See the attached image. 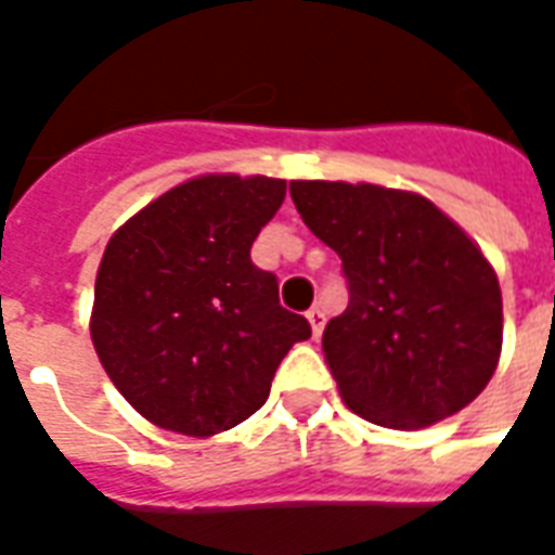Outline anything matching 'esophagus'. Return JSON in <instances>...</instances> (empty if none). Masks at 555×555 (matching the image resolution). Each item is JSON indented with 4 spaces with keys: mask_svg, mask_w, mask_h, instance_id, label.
Instances as JSON below:
<instances>
[{
    "mask_svg": "<svg viewBox=\"0 0 555 555\" xmlns=\"http://www.w3.org/2000/svg\"><path fill=\"white\" fill-rule=\"evenodd\" d=\"M306 318H309V324H312L314 338H321V333H324V321H326L324 309H321V306H312V309L306 312Z\"/></svg>",
    "mask_w": 555,
    "mask_h": 555,
    "instance_id": "esophagus-1",
    "label": "esophagus"
}]
</instances>
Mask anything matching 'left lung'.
I'll return each mask as SVG.
<instances>
[{
  "mask_svg": "<svg viewBox=\"0 0 555 555\" xmlns=\"http://www.w3.org/2000/svg\"><path fill=\"white\" fill-rule=\"evenodd\" d=\"M291 198L348 279V309L321 341L345 404L401 430L464 410L502 350L500 282L481 249L404 190L291 181Z\"/></svg>",
  "mask_w": 555,
  "mask_h": 555,
  "instance_id": "obj_1",
  "label": "left lung"
}]
</instances>
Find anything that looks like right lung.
Segmentation results:
<instances>
[{
  "label": "right lung",
  "mask_w": 555,
  "mask_h": 555,
  "mask_svg": "<svg viewBox=\"0 0 555 555\" xmlns=\"http://www.w3.org/2000/svg\"><path fill=\"white\" fill-rule=\"evenodd\" d=\"M285 181L202 175L127 219L106 243L91 341L115 389L159 428L210 437L249 418L279 362L312 336L253 264Z\"/></svg>",
  "instance_id": "obj_1"
}]
</instances>
